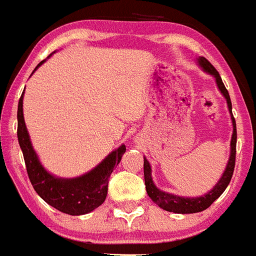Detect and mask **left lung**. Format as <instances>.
Segmentation results:
<instances>
[{
  "label": "left lung",
  "mask_w": 256,
  "mask_h": 256,
  "mask_svg": "<svg viewBox=\"0 0 256 256\" xmlns=\"http://www.w3.org/2000/svg\"><path fill=\"white\" fill-rule=\"evenodd\" d=\"M198 64L203 68V70L207 72L208 74L213 76L216 78V82L218 85V89L223 94V96L226 99V104H228L229 112L232 116V122H233V135H232L230 141V157L226 164V171L222 174L220 180H218L213 190H209L204 196L200 197H180V196H174L171 193L164 192V190H158L154 186V180L151 177V166H150L148 161L144 158V184H146V192L148 197L151 198L152 202L156 203L160 208L164 209L167 212H174L178 214H190V213H198L204 209H207L212 203L216 200H218L222 196V193L226 190L228 187L229 182H230L232 177H233L234 167H236V118H234L233 112H232V102L230 96H229L228 90L224 86L223 82H222L220 76L216 72V69L212 66L210 63L204 58V56H200L197 59Z\"/></svg>",
  "instance_id": "8db88e82"
}]
</instances>
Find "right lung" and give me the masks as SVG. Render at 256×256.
Returning a JSON list of instances; mask_svg holds the SVG:
<instances>
[{
  "label": "right lung",
  "instance_id": "1",
  "mask_svg": "<svg viewBox=\"0 0 256 256\" xmlns=\"http://www.w3.org/2000/svg\"><path fill=\"white\" fill-rule=\"evenodd\" d=\"M52 56V54H50ZM46 60H42L38 66ZM32 73V74H33ZM23 94L18 102L17 138L24 157L28 177L36 192L49 206L70 216H82L96 209L104 203L108 194V183L114 168L120 164L125 154V144L108 154L95 168L76 178H59L44 170L30 144V135L23 118Z\"/></svg>",
  "mask_w": 256,
  "mask_h": 256
}]
</instances>
